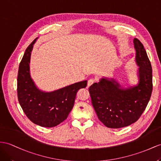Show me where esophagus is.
I'll return each mask as SVG.
<instances>
[{"label":"esophagus","mask_w":161,"mask_h":161,"mask_svg":"<svg viewBox=\"0 0 161 161\" xmlns=\"http://www.w3.org/2000/svg\"><path fill=\"white\" fill-rule=\"evenodd\" d=\"M94 82V80H93V79H90V80L88 81V87H89V86H90L92 84H93Z\"/></svg>","instance_id":"34e87169"}]
</instances>
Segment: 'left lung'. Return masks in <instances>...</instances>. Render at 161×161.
Returning a JSON list of instances; mask_svg holds the SVG:
<instances>
[{
	"label": "left lung",
	"mask_w": 161,
	"mask_h": 161,
	"mask_svg": "<svg viewBox=\"0 0 161 161\" xmlns=\"http://www.w3.org/2000/svg\"><path fill=\"white\" fill-rule=\"evenodd\" d=\"M135 61L139 66L137 85L122 88L114 79L101 78L90 86L92 104L99 120L111 129H120L138 120L152 92V70L143 44L133 40Z\"/></svg>",
	"instance_id": "left-lung-1"
}]
</instances>
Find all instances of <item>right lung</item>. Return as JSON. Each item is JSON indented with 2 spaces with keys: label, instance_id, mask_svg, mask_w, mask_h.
I'll use <instances>...</instances> for the list:
<instances>
[{
  "label": "right lung",
  "instance_id": "add662e5",
  "mask_svg": "<svg viewBox=\"0 0 161 161\" xmlns=\"http://www.w3.org/2000/svg\"><path fill=\"white\" fill-rule=\"evenodd\" d=\"M29 45L19 65L17 90L20 106L29 120L43 127H53L67 119L73 108L78 90L87 86V80L52 92L41 91L30 74V60L33 45Z\"/></svg>",
  "mask_w": 161,
  "mask_h": 161
}]
</instances>
